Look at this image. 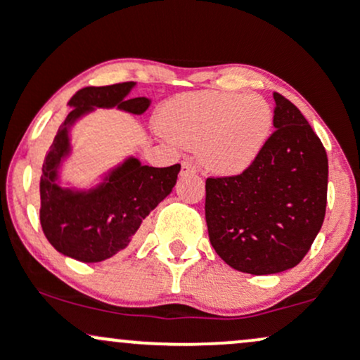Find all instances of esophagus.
I'll list each match as a JSON object with an SVG mask.
<instances>
[{
	"label": "esophagus",
	"instance_id": "obj_1",
	"mask_svg": "<svg viewBox=\"0 0 360 360\" xmlns=\"http://www.w3.org/2000/svg\"><path fill=\"white\" fill-rule=\"evenodd\" d=\"M181 172H183V174H194V172H196V166H194L193 162H188V160H186V162L181 164Z\"/></svg>",
	"mask_w": 360,
	"mask_h": 360
}]
</instances>
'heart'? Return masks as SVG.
<instances>
[{
  "label": "heart",
  "instance_id": "b5f03b06",
  "mask_svg": "<svg viewBox=\"0 0 360 360\" xmlns=\"http://www.w3.org/2000/svg\"><path fill=\"white\" fill-rule=\"evenodd\" d=\"M271 105L259 94L196 91L166 103L162 130L183 146H196L198 159L217 174H238L257 160L271 137Z\"/></svg>",
  "mask_w": 360,
  "mask_h": 360
}]
</instances>
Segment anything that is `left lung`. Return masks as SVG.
<instances>
[{"instance_id":"8db88e82","label":"left lung","mask_w":360,"mask_h":360,"mask_svg":"<svg viewBox=\"0 0 360 360\" xmlns=\"http://www.w3.org/2000/svg\"><path fill=\"white\" fill-rule=\"evenodd\" d=\"M274 134L242 174L206 179L210 242L233 269L278 274L298 266L323 225L328 159L303 113L274 93Z\"/></svg>"}]
</instances>
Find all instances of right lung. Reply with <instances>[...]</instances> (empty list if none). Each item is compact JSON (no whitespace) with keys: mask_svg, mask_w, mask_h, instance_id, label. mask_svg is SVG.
I'll return each mask as SVG.
<instances>
[{"mask_svg":"<svg viewBox=\"0 0 360 360\" xmlns=\"http://www.w3.org/2000/svg\"><path fill=\"white\" fill-rule=\"evenodd\" d=\"M135 82L82 88L69 101L71 111L59 127L40 176V223L47 240L62 255L101 262L127 249L146 217L176 186L181 166L148 167L127 157L88 189L62 186V166L72 154L71 130L96 108L146 113L148 98H130Z\"/></svg>","mask_w":360,"mask_h":360,"instance_id":"obj_1","label":"right lung"}]
</instances>
